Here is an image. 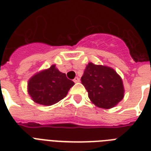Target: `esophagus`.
<instances>
[{
	"label": "esophagus",
	"mask_w": 151,
	"mask_h": 151,
	"mask_svg": "<svg viewBox=\"0 0 151 151\" xmlns=\"http://www.w3.org/2000/svg\"><path fill=\"white\" fill-rule=\"evenodd\" d=\"M73 81H74V83H79L80 82V79H79V78H78V77H76L74 79H73Z\"/></svg>",
	"instance_id": "esophagus-1"
}]
</instances>
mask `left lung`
<instances>
[{
    "mask_svg": "<svg viewBox=\"0 0 151 151\" xmlns=\"http://www.w3.org/2000/svg\"><path fill=\"white\" fill-rule=\"evenodd\" d=\"M81 81L91 102L98 108H114L124 97L122 79L111 67L90 62L86 67Z\"/></svg>",
    "mask_w": 151,
    "mask_h": 151,
    "instance_id": "left-lung-1",
    "label": "left lung"
}]
</instances>
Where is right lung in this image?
<instances>
[{"label":"right lung","instance_id":"add662e5","mask_svg":"<svg viewBox=\"0 0 151 151\" xmlns=\"http://www.w3.org/2000/svg\"><path fill=\"white\" fill-rule=\"evenodd\" d=\"M74 82L52 65L33 75L28 82V93L35 103L50 106L65 97Z\"/></svg>","mask_w":151,"mask_h":151}]
</instances>
